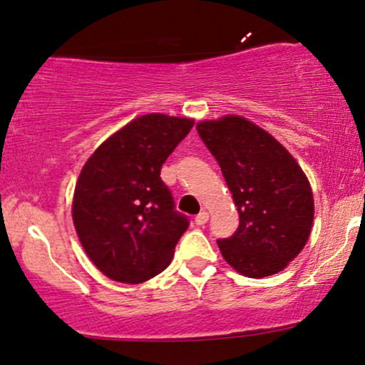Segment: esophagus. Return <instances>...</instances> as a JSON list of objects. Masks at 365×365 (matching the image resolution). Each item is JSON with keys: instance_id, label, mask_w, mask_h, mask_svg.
<instances>
[{"instance_id": "esophagus-1", "label": "esophagus", "mask_w": 365, "mask_h": 365, "mask_svg": "<svg viewBox=\"0 0 365 365\" xmlns=\"http://www.w3.org/2000/svg\"><path fill=\"white\" fill-rule=\"evenodd\" d=\"M207 221H209V214L205 212V210H202V212H199L195 216V225L197 226H204Z\"/></svg>"}]
</instances>
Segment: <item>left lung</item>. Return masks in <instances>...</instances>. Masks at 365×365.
I'll list each match as a JSON object with an SVG mask.
<instances>
[{
    "label": "left lung",
    "mask_w": 365,
    "mask_h": 365,
    "mask_svg": "<svg viewBox=\"0 0 365 365\" xmlns=\"http://www.w3.org/2000/svg\"><path fill=\"white\" fill-rule=\"evenodd\" d=\"M216 158L240 214L232 236L217 240L241 275L269 277L299 255L311 235L314 200L304 171L262 127L240 115L197 124Z\"/></svg>",
    "instance_id": "1"
}]
</instances>
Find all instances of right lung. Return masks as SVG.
<instances>
[{
	"label": "right lung",
	"mask_w": 365,
	"mask_h": 365,
	"mask_svg": "<svg viewBox=\"0 0 365 365\" xmlns=\"http://www.w3.org/2000/svg\"><path fill=\"white\" fill-rule=\"evenodd\" d=\"M194 127L192 118L148 113L88 158L73 197L81 247L108 279L139 284L163 272L188 219L175 210L161 166Z\"/></svg>",
	"instance_id": "right-lung-1"
}]
</instances>
